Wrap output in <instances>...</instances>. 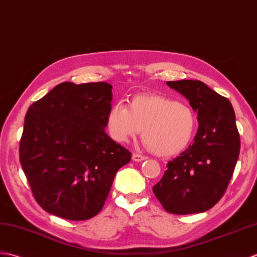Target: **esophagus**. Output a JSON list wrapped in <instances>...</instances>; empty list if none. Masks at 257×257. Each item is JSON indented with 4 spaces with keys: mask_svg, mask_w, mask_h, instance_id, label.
<instances>
[{
    "mask_svg": "<svg viewBox=\"0 0 257 257\" xmlns=\"http://www.w3.org/2000/svg\"><path fill=\"white\" fill-rule=\"evenodd\" d=\"M146 158L147 157L141 155V154H133V155H132V159L134 162H143V161H145Z\"/></svg>",
    "mask_w": 257,
    "mask_h": 257,
    "instance_id": "esophagus-1",
    "label": "esophagus"
}]
</instances>
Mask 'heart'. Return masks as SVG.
Returning <instances> with one entry per match:
<instances>
[{
	"label": "heart",
	"mask_w": 257,
	"mask_h": 257,
	"mask_svg": "<svg viewBox=\"0 0 257 257\" xmlns=\"http://www.w3.org/2000/svg\"><path fill=\"white\" fill-rule=\"evenodd\" d=\"M111 138L125 143L143 130V140L158 156L178 155L190 145L197 130V116L185 101L158 93L133 96L128 106L116 103L106 115Z\"/></svg>",
	"instance_id": "obj_1"
}]
</instances>
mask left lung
Listing matches in <instances>:
<instances>
[{"instance_id": "1", "label": "left lung", "mask_w": 257, "mask_h": 257, "mask_svg": "<svg viewBox=\"0 0 257 257\" xmlns=\"http://www.w3.org/2000/svg\"><path fill=\"white\" fill-rule=\"evenodd\" d=\"M198 113L193 143L167 164L153 192L174 214L204 212L219 202L240 154V134L231 102L199 80L167 81Z\"/></svg>"}]
</instances>
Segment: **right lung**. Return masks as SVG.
Instances as JSON below:
<instances>
[{
  "instance_id": "right-lung-1",
  "label": "right lung",
  "mask_w": 257,
  "mask_h": 257,
  "mask_svg": "<svg viewBox=\"0 0 257 257\" xmlns=\"http://www.w3.org/2000/svg\"><path fill=\"white\" fill-rule=\"evenodd\" d=\"M112 85L62 82L28 107L20 162L34 198L48 213L71 221L103 208L131 153L105 133Z\"/></svg>"
}]
</instances>
